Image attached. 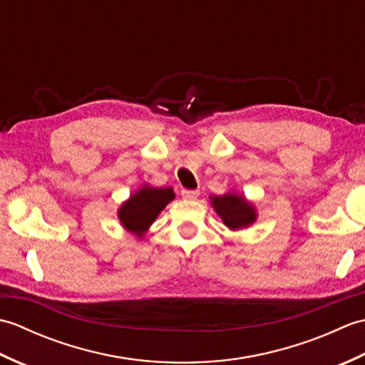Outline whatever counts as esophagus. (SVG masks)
<instances>
[{"label":"esophagus","mask_w":365,"mask_h":365,"mask_svg":"<svg viewBox=\"0 0 365 365\" xmlns=\"http://www.w3.org/2000/svg\"><path fill=\"white\" fill-rule=\"evenodd\" d=\"M182 197L188 199V200H195L199 197V191L197 190H183L182 191Z\"/></svg>","instance_id":"obj_1"}]
</instances>
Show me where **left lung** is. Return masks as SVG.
<instances>
[{"mask_svg": "<svg viewBox=\"0 0 365 365\" xmlns=\"http://www.w3.org/2000/svg\"><path fill=\"white\" fill-rule=\"evenodd\" d=\"M212 204L215 207L216 213H218L224 224L230 229H242L250 226L255 220L254 207L246 202L245 197H240L237 195H224V196H215L212 199Z\"/></svg>", "mask_w": 365, "mask_h": 365, "instance_id": "left-lung-1", "label": "left lung"}]
</instances>
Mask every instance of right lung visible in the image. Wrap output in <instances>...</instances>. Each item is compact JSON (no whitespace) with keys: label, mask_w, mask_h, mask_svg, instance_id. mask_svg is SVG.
<instances>
[{"label":"right lung","mask_w":365,"mask_h":365,"mask_svg":"<svg viewBox=\"0 0 365 365\" xmlns=\"http://www.w3.org/2000/svg\"><path fill=\"white\" fill-rule=\"evenodd\" d=\"M174 199L173 188L144 187L120 207L119 220L122 226L143 237L160 212Z\"/></svg>","instance_id":"obj_1"}]
</instances>
